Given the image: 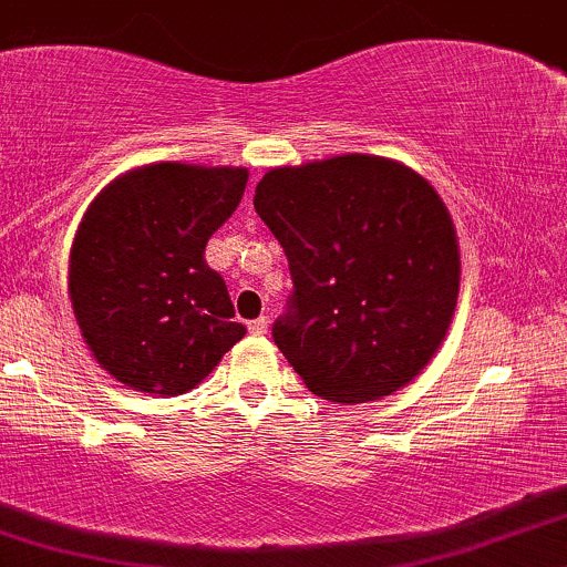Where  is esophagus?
<instances>
[{
  "instance_id": "34e87169",
  "label": "esophagus",
  "mask_w": 567,
  "mask_h": 567,
  "mask_svg": "<svg viewBox=\"0 0 567 567\" xmlns=\"http://www.w3.org/2000/svg\"><path fill=\"white\" fill-rule=\"evenodd\" d=\"M247 330H250L252 336H266V330H269V320H266V317L250 320V322H247Z\"/></svg>"
}]
</instances>
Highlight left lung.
Listing matches in <instances>:
<instances>
[{
	"label": "left lung",
	"instance_id": "obj_1",
	"mask_svg": "<svg viewBox=\"0 0 567 567\" xmlns=\"http://www.w3.org/2000/svg\"><path fill=\"white\" fill-rule=\"evenodd\" d=\"M252 205L292 277L271 338L309 392L354 405L413 381L458 298V245L437 192L400 162L343 154L269 171Z\"/></svg>",
	"mask_w": 567,
	"mask_h": 567
}]
</instances>
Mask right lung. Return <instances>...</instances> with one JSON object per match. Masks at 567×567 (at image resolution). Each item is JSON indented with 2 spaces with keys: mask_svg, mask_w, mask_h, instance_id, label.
<instances>
[{
  "mask_svg": "<svg viewBox=\"0 0 567 567\" xmlns=\"http://www.w3.org/2000/svg\"><path fill=\"white\" fill-rule=\"evenodd\" d=\"M245 184L243 167L162 162L116 178L84 213L69 296L84 341L116 381L184 394L245 336L224 277L205 261Z\"/></svg>",
  "mask_w": 567,
  "mask_h": 567,
  "instance_id": "add662e5",
  "label": "right lung"
}]
</instances>
